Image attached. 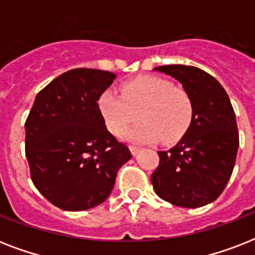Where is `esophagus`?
I'll list each match as a JSON object with an SVG mask.
<instances>
[{
	"label": "esophagus",
	"instance_id": "obj_1",
	"mask_svg": "<svg viewBox=\"0 0 255 255\" xmlns=\"http://www.w3.org/2000/svg\"><path fill=\"white\" fill-rule=\"evenodd\" d=\"M129 151H131L132 155L135 156L136 153L140 151V147H139V145H129Z\"/></svg>",
	"mask_w": 255,
	"mask_h": 255
}]
</instances>
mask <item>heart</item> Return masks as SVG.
<instances>
[{"label":"heart","mask_w":255,"mask_h":255,"mask_svg":"<svg viewBox=\"0 0 255 255\" xmlns=\"http://www.w3.org/2000/svg\"><path fill=\"white\" fill-rule=\"evenodd\" d=\"M98 107L107 129L115 136L123 135L139 116L141 122L129 136L140 143L159 139L164 144L177 143L189 131L194 118V103L189 92L155 75L126 82L120 86V95L104 91L99 96Z\"/></svg>","instance_id":"b5f03b06"}]
</instances>
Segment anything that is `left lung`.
<instances>
[{
    "label": "left lung",
    "instance_id": "8db88e82",
    "mask_svg": "<svg viewBox=\"0 0 255 255\" xmlns=\"http://www.w3.org/2000/svg\"><path fill=\"white\" fill-rule=\"evenodd\" d=\"M155 70L177 79L194 103V118L186 135L169 151L157 152L160 163L151 181L160 198L181 208H200L217 200L229 181L237 156L234 110L216 78L184 65Z\"/></svg>",
    "mask_w": 255,
    "mask_h": 255
}]
</instances>
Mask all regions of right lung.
Instances as JSON below:
<instances>
[{
  "label": "right lung",
  "instance_id": "1",
  "mask_svg": "<svg viewBox=\"0 0 255 255\" xmlns=\"http://www.w3.org/2000/svg\"><path fill=\"white\" fill-rule=\"evenodd\" d=\"M115 77L95 69L63 73L38 92L26 119L31 181L63 210L81 212L106 201L119 168L132 157L108 132L98 107Z\"/></svg>",
  "mask_w": 255,
  "mask_h": 255
}]
</instances>
